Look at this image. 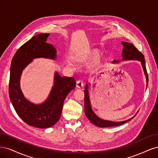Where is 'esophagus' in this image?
<instances>
[{
	"mask_svg": "<svg viewBox=\"0 0 158 158\" xmlns=\"http://www.w3.org/2000/svg\"><path fill=\"white\" fill-rule=\"evenodd\" d=\"M83 85H84V83H83V81L82 80L79 79V80L77 81V84H76L77 87L81 88V87H83Z\"/></svg>",
	"mask_w": 158,
	"mask_h": 158,
	"instance_id": "esophagus-1",
	"label": "esophagus"
}]
</instances>
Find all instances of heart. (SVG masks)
Returning a JSON list of instances; mask_svg holds the SVG:
<instances>
[{"instance_id": "1", "label": "heart", "mask_w": 158, "mask_h": 158, "mask_svg": "<svg viewBox=\"0 0 158 158\" xmlns=\"http://www.w3.org/2000/svg\"><path fill=\"white\" fill-rule=\"evenodd\" d=\"M98 54L96 53V52H90L89 53L87 56H86V57H85L82 61H84V62H86V61H89V60H96L98 58ZM96 65H97V64H96Z\"/></svg>"}]
</instances>
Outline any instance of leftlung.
<instances>
[{
	"mask_svg": "<svg viewBox=\"0 0 158 158\" xmlns=\"http://www.w3.org/2000/svg\"><path fill=\"white\" fill-rule=\"evenodd\" d=\"M124 48H123V52H122V56H123V60H137L141 62L142 68H143L144 72L146 77V83L148 85V73L146 71V68L145 66V60H144V56L139 50L137 49L135 46L132 44L126 42H122ZM114 62H118V61H114ZM85 92V113L89 121L91 123L95 125L97 127H115L123 125L127 122L129 121L131 119H129L128 120H126L124 121L121 122H113L110 121L103 120L99 118L97 115H96L93 111L92 109H91L90 100H89V93H88V85H86L85 90H84Z\"/></svg>",
	"mask_w": 158,
	"mask_h": 158,
	"instance_id": "obj_1",
	"label": "left lung"
}]
</instances>
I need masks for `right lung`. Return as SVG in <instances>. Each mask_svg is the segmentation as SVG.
<instances>
[{
    "mask_svg": "<svg viewBox=\"0 0 158 158\" xmlns=\"http://www.w3.org/2000/svg\"><path fill=\"white\" fill-rule=\"evenodd\" d=\"M49 35L38 34L19 47L12 60L9 81L10 99L17 114L27 125L42 129L56 123L62 114L65 97L76 85L73 77H61L56 73L52 90L44 103L35 105L24 98L19 87V79L25 66L34 58L54 59L56 56L55 48L46 43Z\"/></svg>",
    "mask_w": 158,
    "mask_h": 158,
    "instance_id": "right-lung-1",
    "label": "right lung"
}]
</instances>
